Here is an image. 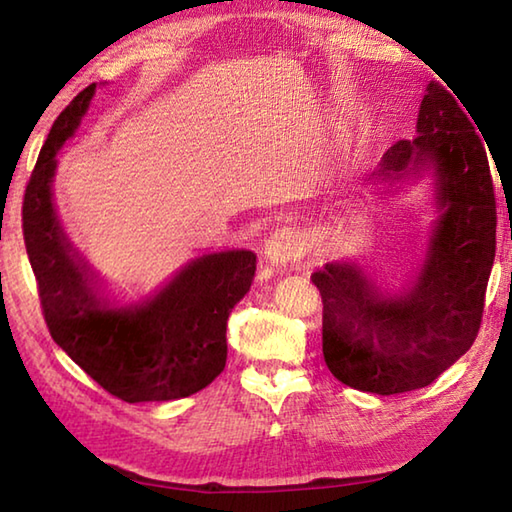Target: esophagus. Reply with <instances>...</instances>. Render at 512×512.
<instances>
[{
	"label": "esophagus",
	"mask_w": 512,
	"mask_h": 512,
	"mask_svg": "<svg viewBox=\"0 0 512 512\" xmlns=\"http://www.w3.org/2000/svg\"><path fill=\"white\" fill-rule=\"evenodd\" d=\"M305 246V237L296 228L282 225V228H275L264 241V259L271 266H287L291 262H300V257L307 250Z\"/></svg>",
	"instance_id": "1"
}]
</instances>
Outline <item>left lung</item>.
<instances>
[{
	"label": "left lung",
	"instance_id": "1",
	"mask_svg": "<svg viewBox=\"0 0 512 512\" xmlns=\"http://www.w3.org/2000/svg\"><path fill=\"white\" fill-rule=\"evenodd\" d=\"M456 99L431 81L418 135L395 142L379 160L381 180L424 169L436 176L440 216L411 291L384 296L354 264H327L311 275L323 298L325 363L357 391L395 395L429 386L479 334L497 201L481 135Z\"/></svg>",
	"mask_w": 512,
	"mask_h": 512
}]
</instances>
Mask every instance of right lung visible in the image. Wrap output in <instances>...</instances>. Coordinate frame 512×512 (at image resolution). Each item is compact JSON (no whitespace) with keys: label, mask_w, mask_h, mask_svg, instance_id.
<instances>
[{"label":"right lung","mask_w":512,"mask_h":512,"mask_svg":"<svg viewBox=\"0 0 512 512\" xmlns=\"http://www.w3.org/2000/svg\"><path fill=\"white\" fill-rule=\"evenodd\" d=\"M94 90L97 83L60 112L24 192V246L42 316L51 339L103 391L131 404L180 400L212 384L225 368L228 316L250 289L257 257L250 250L203 255L144 305L108 307L51 201L56 153L79 128Z\"/></svg>","instance_id":"1"}]
</instances>
